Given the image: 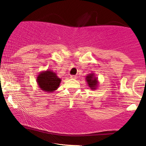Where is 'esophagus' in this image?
Returning a JSON list of instances; mask_svg holds the SVG:
<instances>
[{"label":"esophagus","instance_id":"obj_1","mask_svg":"<svg viewBox=\"0 0 146 146\" xmlns=\"http://www.w3.org/2000/svg\"><path fill=\"white\" fill-rule=\"evenodd\" d=\"M70 78H74H74H76V76H74V75H71V76H70Z\"/></svg>","mask_w":146,"mask_h":146}]
</instances>
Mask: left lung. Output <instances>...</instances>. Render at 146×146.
<instances>
[{
  "instance_id": "left-lung-1",
  "label": "left lung",
  "mask_w": 146,
  "mask_h": 146,
  "mask_svg": "<svg viewBox=\"0 0 146 146\" xmlns=\"http://www.w3.org/2000/svg\"><path fill=\"white\" fill-rule=\"evenodd\" d=\"M86 80L88 86L90 87L92 90H94L97 89L99 82L98 81V78L95 76L94 73H90L87 75Z\"/></svg>"
}]
</instances>
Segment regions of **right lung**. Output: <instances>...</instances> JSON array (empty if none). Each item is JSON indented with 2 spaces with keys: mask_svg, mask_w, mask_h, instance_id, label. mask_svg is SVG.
Instances as JSON below:
<instances>
[{
  "mask_svg": "<svg viewBox=\"0 0 146 146\" xmlns=\"http://www.w3.org/2000/svg\"><path fill=\"white\" fill-rule=\"evenodd\" d=\"M36 82L39 88L45 92H53L60 86L61 79L57 76L55 72L47 69L39 73L36 77Z\"/></svg>",
  "mask_w": 146,
  "mask_h": 146,
  "instance_id": "right-lung-1",
  "label": "right lung"
}]
</instances>
